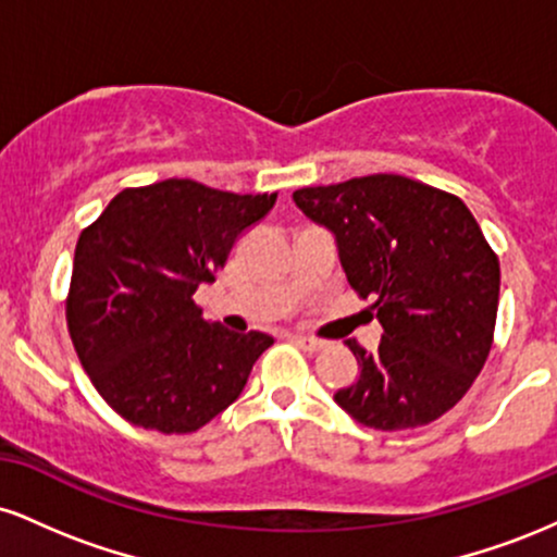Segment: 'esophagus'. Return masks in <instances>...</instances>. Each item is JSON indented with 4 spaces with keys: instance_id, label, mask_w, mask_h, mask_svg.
<instances>
[{
    "instance_id": "1",
    "label": "esophagus",
    "mask_w": 557,
    "mask_h": 557,
    "mask_svg": "<svg viewBox=\"0 0 557 557\" xmlns=\"http://www.w3.org/2000/svg\"><path fill=\"white\" fill-rule=\"evenodd\" d=\"M293 341H296L304 350H311V354L324 348V341H317V337H309V335H293Z\"/></svg>"
}]
</instances>
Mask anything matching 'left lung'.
<instances>
[{"label":"left lung","mask_w":557,"mask_h":557,"mask_svg":"<svg viewBox=\"0 0 557 557\" xmlns=\"http://www.w3.org/2000/svg\"><path fill=\"white\" fill-rule=\"evenodd\" d=\"M330 230L350 287L376 296L374 354L348 341L359 380L335 403L372 430L424 426L482 372L495 332L500 264L458 196L403 175L354 177L293 194Z\"/></svg>","instance_id":"left-lung-1"}]
</instances>
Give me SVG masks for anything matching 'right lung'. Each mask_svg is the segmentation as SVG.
Listing matches in <instances>:
<instances>
[{
	"instance_id": "obj_1",
	"label": "right lung",
	"mask_w": 557,
	"mask_h": 557,
	"mask_svg": "<svg viewBox=\"0 0 557 557\" xmlns=\"http://www.w3.org/2000/svg\"><path fill=\"white\" fill-rule=\"evenodd\" d=\"M274 198L170 177L120 190L81 233L67 330L94 387L131 424L196 432L238 400L272 335L207 322L194 293Z\"/></svg>"
}]
</instances>
